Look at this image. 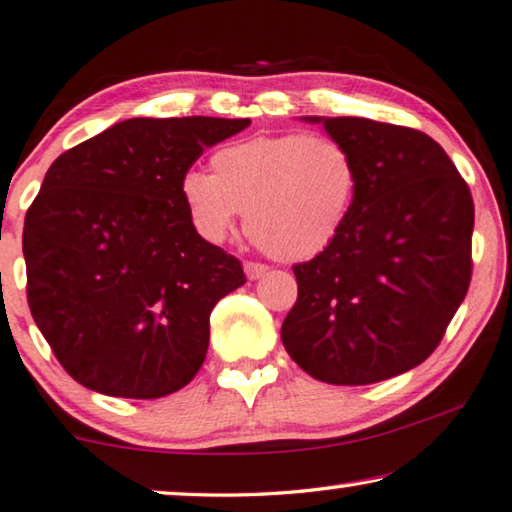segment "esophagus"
<instances>
[{
    "label": "esophagus",
    "instance_id": "34e87169",
    "mask_svg": "<svg viewBox=\"0 0 512 512\" xmlns=\"http://www.w3.org/2000/svg\"><path fill=\"white\" fill-rule=\"evenodd\" d=\"M268 272V265H263V263H254V261H247L244 263V274H247V277L254 281V279H261L263 274Z\"/></svg>",
    "mask_w": 512,
    "mask_h": 512
}]
</instances>
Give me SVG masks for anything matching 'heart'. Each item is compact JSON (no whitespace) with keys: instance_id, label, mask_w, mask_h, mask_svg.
I'll return each mask as SVG.
<instances>
[{"instance_id":"heart-1","label":"heart","mask_w":512,"mask_h":512,"mask_svg":"<svg viewBox=\"0 0 512 512\" xmlns=\"http://www.w3.org/2000/svg\"><path fill=\"white\" fill-rule=\"evenodd\" d=\"M212 175L189 170L180 198L207 242H224L242 217L251 240L281 261H309L337 242L358 196L351 152L321 133L254 136L224 145Z\"/></svg>"}]
</instances>
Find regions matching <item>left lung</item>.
<instances>
[{
    "mask_svg": "<svg viewBox=\"0 0 512 512\" xmlns=\"http://www.w3.org/2000/svg\"><path fill=\"white\" fill-rule=\"evenodd\" d=\"M323 124L358 166L351 219L328 251L293 265L288 355L332 385H367L425 362L471 281V191L427 133L365 117Z\"/></svg>",
    "mask_w": 512,
    "mask_h": 512,
    "instance_id": "1",
    "label": "left lung"
}]
</instances>
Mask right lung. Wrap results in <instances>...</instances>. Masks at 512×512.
Here are the masks:
<instances>
[{
  "instance_id": "right-lung-1",
  "label": "right lung",
  "mask_w": 512,
  "mask_h": 512,
  "mask_svg": "<svg viewBox=\"0 0 512 512\" xmlns=\"http://www.w3.org/2000/svg\"><path fill=\"white\" fill-rule=\"evenodd\" d=\"M249 124L131 117L48 168L22 231L27 302L80 385L157 399L201 369L212 309L247 277L191 226L180 180Z\"/></svg>"
}]
</instances>
